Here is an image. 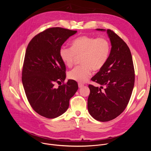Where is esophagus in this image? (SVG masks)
Wrapping results in <instances>:
<instances>
[{
  "label": "esophagus",
  "instance_id": "34e87169",
  "mask_svg": "<svg viewBox=\"0 0 151 151\" xmlns=\"http://www.w3.org/2000/svg\"><path fill=\"white\" fill-rule=\"evenodd\" d=\"M78 87L79 88H82V87H83V84L82 83H78Z\"/></svg>",
  "mask_w": 151,
  "mask_h": 151
}]
</instances>
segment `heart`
Segmentation results:
<instances>
[{"label": "heart", "instance_id": "heart-1", "mask_svg": "<svg viewBox=\"0 0 151 151\" xmlns=\"http://www.w3.org/2000/svg\"><path fill=\"white\" fill-rule=\"evenodd\" d=\"M110 50V43L107 39L83 35L72 41V47L62 46L59 54L63 63L68 67H71L77 57L81 56L82 64L70 70L68 77L77 82H85L88 79L93 69L98 71L104 67Z\"/></svg>", "mask_w": 151, "mask_h": 151}]
</instances>
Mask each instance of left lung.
<instances>
[{
    "instance_id": "obj_1",
    "label": "left lung",
    "mask_w": 151,
    "mask_h": 151,
    "mask_svg": "<svg viewBox=\"0 0 151 151\" xmlns=\"http://www.w3.org/2000/svg\"><path fill=\"white\" fill-rule=\"evenodd\" d=\"M97 30L105 31L103 29ZM107 33L112 45L111 53L104 67L91 78L101 87L88 85L90 90L88 112L95 119L101 122L111 121L125 110L130 99L135 80L130 49L114 31L107 29Z\"/></svg>"
}]
</instances>
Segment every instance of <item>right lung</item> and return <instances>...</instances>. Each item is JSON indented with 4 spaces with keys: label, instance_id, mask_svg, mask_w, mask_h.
Segmentation results:
<instances>
[{
    "label": "right lung",
    "instance_id": "right-lung-1",
    "mask_svg": "<svg viewBox=\"0 0 151 151\" xmlns=\"http://www.w3.org/2000/svg\"><path fill=\"white\" fill-rule=\"evenodd\" d=\"M76 30L51 27L36 35L26 49L22 82L27 99L33 109L49 119L65 112L69 100L78 89V83L66 78V66L59 54L60 49ZM63 84L55 89V82Z\"/></svg>",
    "mask_w": 151,
    "mask_h": 151
}]
</instances>
